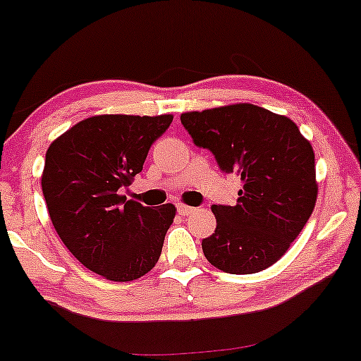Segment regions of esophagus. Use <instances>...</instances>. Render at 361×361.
<instances>
[{
  "mask_svg": "<svg viewBox=\"0 0 361 361\" xmlns=\"http://www.w3.org/2000/svg\"><path fill=\"white\" fill-rule=\"evenodd\" d=\"M176 210H178V214L185 216V215L193 214L195 208H193V207H188V205H183V203H180V205H176Z\"/></svg>",
  "mask_w": 361,
  "mask_h": 361,
  "instance_id": "obj_1",
  "label": "esophagus"
}]
</instances>
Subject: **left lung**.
Segmentation results:
<instances>
[{"label":"left lung","mask_w":361,"mask_h":361,"mask_svg":"<svg viewBox=\"0 0 361 361\" xmlns=\"http://www.w3.org/2000/svg\"><path fill=\"white\" fill-rule=\"evenodd\" d=\"M181 124L210 149L224 173L242 180L237 205H214L215 233L203 238L208 262L230 274H255L276 264L314 210V153L286 116L254 104L185 112Z\"/></svg>","instance_id":"8db88e82"}]
</instances>
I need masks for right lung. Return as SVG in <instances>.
<instances>
[{
    "mask_svg": "<svg viewBox=\"0 0 361 361\" xmlns=\"http://www.w3.org/2000/svg\"><path fill=\"white\" fill-rule=\"evenodd\" d=\"M171 121V114L94 116L47 151L42 190L51 224L73 257L106 279H139L161 255L175 205L145 207L121 190Z\"/></svg>",
    "mask_w": 361,
    "mask_h": 361,
    "instance_id": "add662e5",
    "label": "right lung"
}]
</instances>
